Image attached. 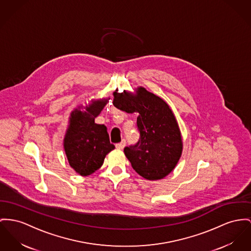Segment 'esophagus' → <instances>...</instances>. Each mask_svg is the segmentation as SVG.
<instances>
[{
    "label": "esophagus",
    "mask_w": 251,
    "mask_h": 251,
    "mask_svg": "<svg viewBox=\"0 0 251 251\" xmlns=\"http://www.w3.org/2000/svg\"><path fill=\"white\" fill-rule=\"evenodd\" d=\"M126 147V141L125 140H123L121 143H119L116 145V148H117L118 150H124V148Z\"/></svg>",
    "instance_id": "34e87169"
}]
</instances>
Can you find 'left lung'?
Returning <instances> with one entry per match:
<instances>
[{
  "label": "left lung",
  "instance_id": "8db88e82",
  "mask_svg": "<svg viewBox=\"0 0 251 251\" xmlns=\"http://www.w3.org/2000/svg\"><path fill=\"white\" fill-rule=\"evenodd\" d=\"M113 104L127 113H139L140 140L126 148L125 155L143 178L156 181L177 166L183 152V139L176 117L166 100L138 86L135 91L113 92Z\"/></svg>",
  "mask_w": 251,
  "mask_h": 251
}]
</instances>
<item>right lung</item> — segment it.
Listing matches in <instances>:
<instances>
[{"label": "right lung", "instance_id": "obj_1", "mask_svg": "<svg viewBox=\"0 0 251 251\" xmlns=\"http://www.w3.org/2000/svg\"><path fill=\"white\" fill-rule=\"evenodd\" d=\"M90 101L85 107L79 105L71 111L63 143L69 166L81 176L98 170L105 156L115 149L109 142L106 126L95 123L108 100Z\"/></svg>", "mask_w": 251, "mask_h": 251}]
</instances>
